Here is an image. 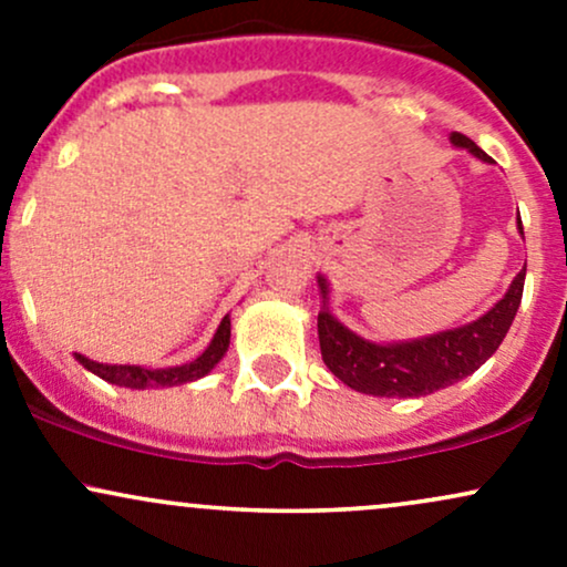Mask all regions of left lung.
<instances>
[{
	"instance_id": "obj_1",
	"label": "left lung",
	"mask_w": 567,
	"mask_h": 567,
	"mask_svg": "<svg viewBox=\"0 0 567 567\" xmlns=\"http://www.w3.org/2000/svg\"><path fill=\"white\" fill-rule=\"evenodd\" d=\"M451 141L455 146L470 148L474 157L487 162V154L466 135L453 133ZM519 231H523V224H519ZM523 285L525 269L514 277L509 292L487 315L480 317L477 322L445 330V333L437 336L419 338V341L389 343V347L362 341L360 336L343 328L328 311V303H324L320 317H317L322 360L330 368V373L362 394H432L437 389H445L472 375L501 347L506 330L512 328L514 315H517L519 301H523ZM320 290L322 298H328V285H324L322 277Z\"/></svg>"
}]
</instances>
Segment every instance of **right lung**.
<instances>
[{"instance_id":"1","label":"right lung","mask_w":567,"mask_h":567,"mask_svg":"<svg viewBox=\"0 0 567 567\" xmlns=\"http://www.w3.org/2000/svg\"><path fill=\"white\" fill-rule=\"evenodd\" d=\"M229 336H231V320L229 317H224L218 324L216 336H213L210 347L202 351L197 360L186 362V365H178V368H167V370H146L135 365H103V362H93L82 354H76V360H80L90 373H95L97 379L116 383V386H127V389L178 386V383L197 381L202 375L210 373V370L218 365L220 357L226 354V349H229Z\"/></svg>"}]
</instances>
